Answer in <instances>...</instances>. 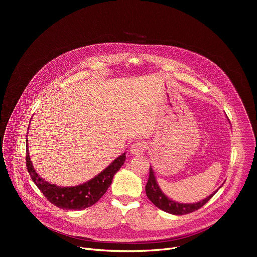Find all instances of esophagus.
I'll use <instances>...</instances> for the list:
<instances>
[{"instance_id":"esophagus-1","label":"esophagus","mask_w":257,"mask_h":257,"mask_svg":"<svg viewBox=\"0 0 257 257\" xmlns=\"http://www.w3.org/2000/svg\"><path fill=\"white\" fill-rule=\"evenodd\" d=\"M147 148V144L145 142H142V141H138L136 143H133L130 147V153L132 155H142Z\"/></svg>"}]
</instances>
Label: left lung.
<instances>
[{"label":"left lung","instance_id":"1","mask_svg":"<svg viewBox=\"0 0 257 257\" xmlns=\"http://www.w3.org/2000/svg\"><path fill=\"white\" fill-rule=\"evenodd\" d=\"M222 185L218 188V190H220ZM145 188H146L147 197L149 198V200L156 207H158L159 209L164 210L168 213L175 214V215H182V214H186V213H191V212L201 208L205 203H207V202L213 197V195L215 193L218 192V190L214 191L207 198L201 200L199 202H195V203H180V202L170 199L168 196H166L164 194L163 191L160 190L152 166H150L149 179H148V182H147Z\"/></svg>","mask_w":257,"mask_h":257}]
</instances>
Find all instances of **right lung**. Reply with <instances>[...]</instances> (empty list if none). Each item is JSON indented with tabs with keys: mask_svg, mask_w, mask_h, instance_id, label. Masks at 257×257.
<instances>
[{
	"mask_svg": "<svg viewBox=\"0 0 257 257\" xmlns=\"http://www.w3.org/2000/svg\"><path fill=\"white\" fill-rule=\"evenodd\" d=\"M27 138H28V131H27ZM125 160L126 152L116 157L109 166L90 180L75 186H60L46 181L36 173L29 156L28 140H27L26 165L32 181L52 204L66 210L84 209L97 203L107 192L108 187L111 185L113 176L124 165Z\"/></svg>",
	"mask_w": 257,
	"mask_h": 257,
	"instance_id": "1",
	"label": "right lung"
}]
</instances>
